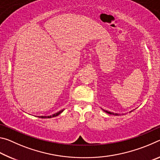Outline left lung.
I'll return each mask as SVG.
<instances>
[{
    "mask_svg": "<svg viewBox=\"0 0 160 160\" xmlns=\"http://www.w3.org/2000/svg\"><path fill=\"white\" fill-rule=\"evenodd\" d=\"M105 112H107V113H109V114H112V115H115V116H118V113H112V112H107V111H105L104 110Z\"/></svg>",
    "mask_w": 160,
    "mask_h": 160,
    "instance_id": "left-lung-1",
    "label": "left lung"
}]
</instances>
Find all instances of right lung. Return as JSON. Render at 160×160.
<instances>
[{"mask_svg":"<svg viewBox=\"0 0 160 160\" xmlns=\"http://www.w3.org/2000/svg\"><path fill=\"white\" fill-rule=\"evenodd\" d=\"M64 110V109H63ZM63 110H61V111H60V112H57L56 113H54V114H53L52 116H39V118H51V117H55V116H57L58 115H59L61 113H62L63 112Z\"/></svg>","mask_w":160,"mask_h":160,"instance_id":"obj_1","label":"right lung"}]
</instances>
